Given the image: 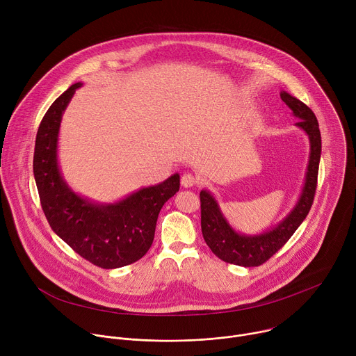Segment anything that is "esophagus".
Segmentation results:
<instances>
[{
	"label": "esophagus",
	"instance_id": "34e87169",
	"mask_svg": "<svg viewBox=\"0 0 356 356\" xmlns=\"http://www.w3.org/2000/svg\"><path fill=\"white\" fill-rule=\"evenodd\" d=\"M195 184H197V177L193 173H184L181 176V186L184 188H190V187H193Z\"/></svg>",
	"mask_w": 356,
	"mask_h": 356
}]
</instances>
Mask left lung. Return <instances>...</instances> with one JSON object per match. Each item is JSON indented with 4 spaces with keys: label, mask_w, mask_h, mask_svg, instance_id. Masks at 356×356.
I'll return each mask as SVG.
<instances>
[{
    "label": "left lung",
    "mask_w": 356,
    "mask_h": 356,
    "mask_svg": "<svg viewBox=\"0 0 356 356\" xmlns=\"http://www.w3.org/2000/svg\"><path fill=\"white\" fill-rule=\"evenodd\" d=\"M280 97L293 111V115L300 120L296 125L307 134L310 140V159L306 180H304L301 194L293 210L277 225L257 235L236 232L224 217L214 195L209 190L200 191L202 236L214 255L227 264L245 268L265 264L290 239L300 224L306 220L313 206L321 158V134L318 121L314 113L296 97L286 91H282Z\"/></svg>",
    "instance_id": "1"
}]
</instances>
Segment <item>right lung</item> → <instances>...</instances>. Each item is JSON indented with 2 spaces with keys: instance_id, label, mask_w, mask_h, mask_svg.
<instances>
[{
  "instance_id": "obj_1",
  "label": "right lung",
  "mask_w": 356,
  "mask_h": 356,
  "mask_svg": "<svg viewBox=\"0 0 356 356\" xmlns=\"http://www.w3.org/2000/svg\"><path fill=\"white\" fill-rule=\"evenodd\" d=\"M81 83L70 86L46 111L35 140L33 176L47 222L76 253L103 269L139 261L155 236L158 216L180 188L175 173L125 198L101 204L74 193L59 168L58 140L63 113Z\"/></svg>"
}]
</instances>
